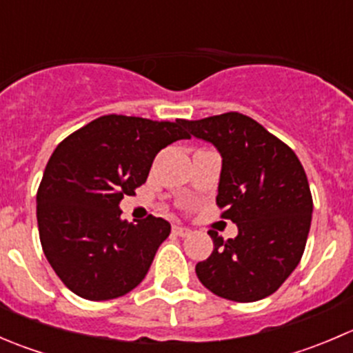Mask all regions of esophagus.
Wrapping results in <instances>:
<instances>
[{
  "label": "esophagus",
  "mask_w": 353,
  "mask_h": 353,
  "mask_svg": "<svg viewBox=\"0 0 353 353\" xmlns=\"http://www.w3.org/2000/svg\"><path fill=\"white\" fill-rule=\"evenodd\" d=\"M172 232L176 234V236H179V237H188L191 234V230L188 229V227H184V225H174Z\"/></svg>",
  "instance_id": "1"
}]
</instances>
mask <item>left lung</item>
I'll return each instance as SVG.
<instances>
[{
	"mask_svg": "<svg viewBox=\"0 0 353 353\" xmlns=\"http://www.w3.org/2000/svg\"><path fill=\"white\" fill-rule=\"evenodd\" d=\"M222 155L216 205L239 229L196 265L199 282L234 302L268 297L299 265L311 229L312 196L301 160L282 140L239 112L183 121Z\"/></svg>",
	"mask_w": 353,
	"mask_h": 353,
	"instance_id": "left-lung-1",
	"label": "left lung"
}]
</instances>
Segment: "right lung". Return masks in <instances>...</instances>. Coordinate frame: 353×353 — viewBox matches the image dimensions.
I'll return each instance as SVG.
<instances>
[{
  "label": "right lung",
  "instance_id": "add662e5",
  "mask_svg": "<svg viewBox=\"0 0 353 353\" xmlns=\"http://www.w3.org/2000/svg\"><path fill=\"white\" fill-rule=\"evenodd\" d=\"M183 121L109 114L56 147L37 191V223L49 265L73 294L109 301L140 285L170 223L121 220L124 194L147 181L155 155L190 138Z\"/></svg>",
  "mask_w": 353,
  "mask_h": 353
}]
</instances>
